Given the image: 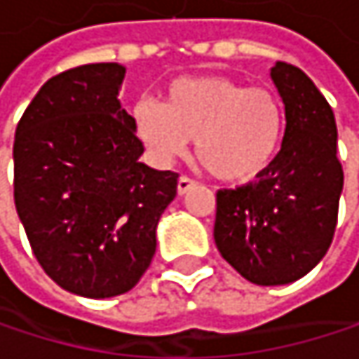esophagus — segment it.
Segmentation results:
<instances>
[{"label": "esophagus", "mask_w": 359, "mask_h": 359, "mask_svg": "<svg viewBox=\"0 0 359 359\" xmlns=\"http://www.w3.org/2000/svg\"><path fill=\"white\" fill-rule=\"evenodd\" d=\"M195 184H197V182H195L193 179H189V177H180L179 184H177V189H179V195H184V193H187L189 189H193Z\"/></svg>", "instance_id": "obj_1"}]
</instances>
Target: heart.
Here are the masks:
<instances>
[{"mask_svg":"<svg viewBox=\"0 0 359 359\" xmlns=\"http://www.w3.org/2000/svg\"><path fill=\"white\" fill-rule=\"evenodd\" d=\"M137 137L160 160L180 156L195 139L201 166L222 182H250L274 162L285 111L266 87L226 76H184L166 87L164 102L133 109Z\"/></svg>","mask_w":359,"mask_h":359,"instance_id":"heart-1","label":"heart"}]
</instances>
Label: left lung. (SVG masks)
I'll list each match as a JSON object with an SVG mask.
<instances>
[{
    "instance_id": "obj_1",
    "label": "left lung",
    "mask_w": 359,
    "mask_h": 359,
    "mask_svg": "<svg viewBox=\"0 0 359 359\" xmlns=\"http://www.w3.org/2000/svg\"><path fill=\"white\" fill-rule=\"evenodd\" d=\"M285 104V137L255 182L216 193L214 241L250 283L287 285L328 251L343 191L334 114L310 76L278 62L270 72Z\"/></svg>"
}]
</instances>
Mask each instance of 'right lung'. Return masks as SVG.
Wrapping results in <instances>:
<instances>
[{"label":"right lung","mask_w":359,"mask_h":359,"mask_svg":"<svg viewBox=\"0 0 359 359\" xmlns=\"http://www.w3.org/2000/svg\"><path fill=\"white\" fill-rule=\"evenodd\" d=\"M122 79L114 62L51 76L14 139V203L36 262L91 299L139 283L179 184L177 172L139 162L145 147L118 100Z\"/></svg>","instance_id":"right-lung-1"}]
</instances>
